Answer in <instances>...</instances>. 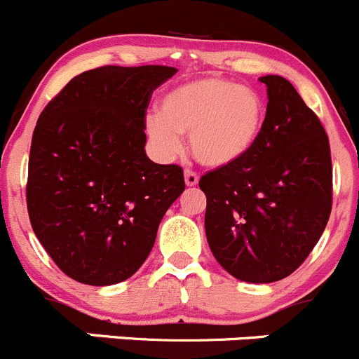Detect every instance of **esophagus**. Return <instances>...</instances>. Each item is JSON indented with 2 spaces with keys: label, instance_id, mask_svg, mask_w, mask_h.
I'll use <instances>...</instances> for the list:
<instances>
[{
  "label": "esophagus",
  "instance_id": "1",
  "mask_svg": "<svg viewBox=\"0 0 359 359\" xmlns=\"http://www.w3.org/2000/svg\"><path fill=\"white\" fill-rule=\"evenodd\" d=\"M185 183L187 187H196L199 183V176L192 169H185Z\"/></svg>",
  "mask_w": 359,
  "mask_h": 359
}]
</instances>
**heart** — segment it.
Here are the masks:
<instances>
[{
  "label": "heart",
  "instance_id": "obj_1",
  "mask_svg": "<svg viewBox=\"0 0 359 359\" xmlns=\"http://www.w3.org/2000/svg\"><path fill=\"white\" fill-rule=\"evenodd\" d=\"M266 121L261 95L218 77L190 81L163 95L158 118L146 123L163 155L180 151L177 135H190L194 158L211 169L241 162L257 144Z\"/></svg>",
  "mask_w": 359,
  "mask_h": 359
}]
</instances>
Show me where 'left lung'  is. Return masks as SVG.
<instances>
[{
    "instance_id": "1",
    "label": "left lung",
    "mask_w": 359,
    "mask_h": 359,
    "mask_svg": "<svg viewBox=\"0 0 359 359\" xmlns=\"http://www.w3.org/2000/svg\"><path fill=\"white\" fill-rule=\"evenodd\" d=\"M262 134L241 162L210 170L206 238L215 259L238 280L276 282L299 268L319 241L333 204L330 141L291 83L266 75Z\"/></svg>"
}]
</instances>
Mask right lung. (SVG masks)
<instances>
[{"label":"right lung","instance_id":"1","mask_svg":"<svg viewBox=\"0 0 359 359\" xmlns=\"http://www.w3.org/2000/svg\"><path fill=\"white\" fill-rule=\"evenodd\" d=\"M162 65L93 68L46 105L36 121L26 203L57 268L88 285L130 278L155 245L183 169L146 156V111L176 74Z\"/></svg>","mask_w":359,"mask_h":359}]
</instances>
